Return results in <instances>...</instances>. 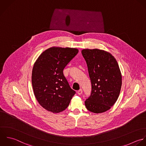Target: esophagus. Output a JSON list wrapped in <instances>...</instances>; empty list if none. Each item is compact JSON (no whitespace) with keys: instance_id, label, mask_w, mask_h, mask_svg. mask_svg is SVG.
<instances>
[{"instance_id":"obj_1","label":"esophagus","mask_w":146,"mask_h":146,"mask_svg":"<svg viewBox=\"0 0 146 146\" xmlns=\"http://www.w3.org/2000/svg\"><path fill=\"white\" fill-rule=\"evenodd\" d=\"M82 89H80L79 90L77 91V94L78 95H81V94H82Z\"/></svg>"}]
</instances>
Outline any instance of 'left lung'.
<instances>
[{"label": "left lung", "mask_w": 146, "mask_h": 146, "mask_svg": "<svg viewBox=\"0 0 146 146\" xmlns=\"http://www.w3.org/2000/svg\"><path fill=\"white\" fill-rule=\"evenodd\" d=\"M88 68L92 83L90 96L86 100V109L94 113L109 110L118 98L122 75L118 64L109 52L98 49L81 51Z\"/></svg>", "instance_id": "obj_1"}]
</instances>
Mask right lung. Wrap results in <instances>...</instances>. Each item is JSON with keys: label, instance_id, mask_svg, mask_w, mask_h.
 <instances>
[{"label": "right lung", "instance_id": "add662e5", "mask_svg": "<svg viewBox=\"0 0 146 146\" xmlns=\"http://www.w3.org/2000/svg\"><path fill=\"white\" fill-rule=\"evenodd\" d=\"M78 52L76 48L53 46L44 51L35 62L32 73L34 94L47 111L58 113L65 110L75 94L63 70Z\"/></svg>", "mask_w": 146, "mask_h": 146}]
</instances>
